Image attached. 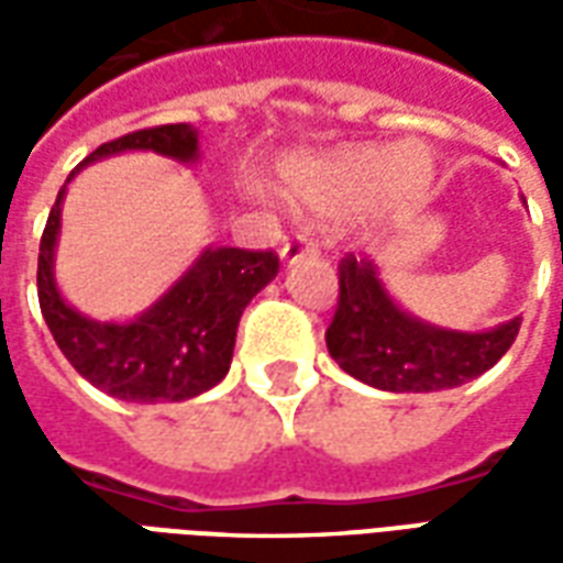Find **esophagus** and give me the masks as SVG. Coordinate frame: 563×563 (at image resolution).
<instances>
[{
    "label": "esophagus",
    "mask_w": 563,
    "mask_h": 563,
    "mask_svg": "<svg viewBox=\"0 0 563 563\" xmlns=\"http://www.w3.org/2000/svg\"><path fill=\"white\" fill-rule=\"evenodd\" d=\"M317 250L319 241L313 238V232H310V229H298V232H292L283 241L280 258L283 262H295V258L307 256V253H317Z\"/></svg>",
    "instance_id": "34e87169"
}]
</instances>
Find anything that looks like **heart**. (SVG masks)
I'll return each mask as SVG.
<instances>
[{"instance_id":"obj_1","label":"heart","mask_w":563,"mask_h":563,"mask_svg":"<svg viewBox=\"0 0 563 563\" xmlns=\"http://www.w3.org/2000/svg\"><path fill=\"white\" fill-rule=\"evenodd\" d=\"M434 177V156L422 141H404L395 150L365 144L343 147L322 159L292 168V186L307 205L350 210L374 201L379 217H401L416 208Z\"/></svg>"}]
</instances>
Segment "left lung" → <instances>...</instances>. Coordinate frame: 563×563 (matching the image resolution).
<instances>
[{
  "instance_id": "left-lung-1",
  "label": "left lung",
  "mask_w": 563,
  "mask_h": 563,
  "mask_svg": "<svg viewBox=\"0 0 563 563\" xmlns=\"http://www.w3.org/2000/svg\"><path fill=\"white\" fill-rule=\"evenodd\" d=\"M338 277L341 292L325 343L331 358L350 377L374 389H455L497 365L519 334V317L479 334L437 329L410 317L391 301L371 258L346 253L338 265Z\"/></svg>"
}]
</instances>
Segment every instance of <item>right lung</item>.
I'll list each match as a JSON object with an SVG mask.
<instances>
[{
	"instance_id": "add662e5",
	"label": "right lung",
	"mask_w": 563,
	"mask_h": 563,
	"mask_svg": "<svg viewBox=\"0 0 563 563\" xmlns=\"http://www.w3.org/2000/svg\"><path fill=\"white\" fill-rule=\"evenodd\" d=\"M123 150H153L177 162H196L198 132L189 123L139 129L96 147L78 168ZM63 198L66 186L56 196L38 246V305L71 367L96 389L120 401H186L213 389L232 365L234 334L244 307L280 271L277 253L208 246L147 313L132 322H96L66 305L56 289L54 246Z\"/></svg>"
}]
</instances>
